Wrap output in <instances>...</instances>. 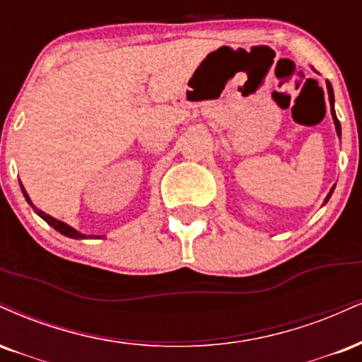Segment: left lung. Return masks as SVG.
<instances>
[{
  "label": "left lung",
  "instance_id": "1",
  "mask_svg": "<svg viewBox=\"0 0 362 362\" xmlns=\"http://www.w3.org/2000/svg\"><path fill=\"white\" fill-rule=\"evenodd\" d=\"M327 89H329L330 110H332V118H334V123H335V130H337V135H339V137H341V123H339V120H337V115H335V110H334V91H332V86H330V83H329V81H327ZM332 191H334V188L330 189V193H329V194H327L325 202H329V198L332 197Z\"/></svg>",
  "mask_w": 362,
  "mask_h": 362
}]
</instances>
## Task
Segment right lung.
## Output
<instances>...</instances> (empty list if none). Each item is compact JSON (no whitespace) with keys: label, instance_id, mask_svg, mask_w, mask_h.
Here are the masks:
<instances>
[{"label":"right lung","instance_id":"add662e5","mask_svg":"<svg viewBox=\"0 0 362 362\" xmlns=\"http://www.w3.org/2000/svg\"><path fill=\"white\" fill-rule=\"evenodd\" d=\"M21 191H23V194H25V198H27V202L30 203V205H32V202H30V198H28V194H27V191L23 189V186H21ZM33 206V205H32ZM35 208V206H33ZM35 211L38 215L42 216V218L45 220L47 223L50 225V227H54L55 230L57 232H61L62 235H66V237H71V239H86V237L83 235V233H79L78 230H74V228L72 227H69V225H66L64 222H59V220H55L54 216H50V215H47V214H44V211H40V210H37L35 208Z\"/></svg>","mask_w":362,"mask_h":362}]
</instances>
